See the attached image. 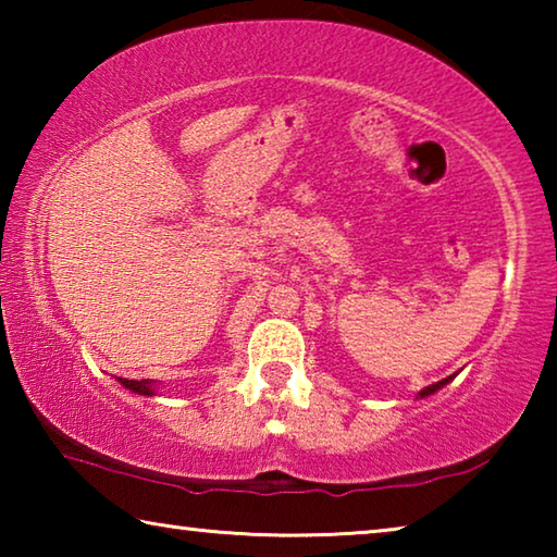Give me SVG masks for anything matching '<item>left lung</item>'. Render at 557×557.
I'll return each mask as SVG.
<instances>
[{"label": "left lung", "mask_w": 557, "mask_h": 557, "mask_svg": "<svg viewBox=\"0 0 557 557\" xmlns=\"http://www.w3.org/2000/svg\"><path fill=\"white\" fill-rule=\"evenodd\" d=\"M455 375L457 373H451V375H447V379H442V381H437V383H432V385H428V388H422L420 393H418V398H428V395H432V393H437L440 388H445L447 383H451L455 381Z\"/></svg>", "instance_id": "left-lung-1"}]
</instances>
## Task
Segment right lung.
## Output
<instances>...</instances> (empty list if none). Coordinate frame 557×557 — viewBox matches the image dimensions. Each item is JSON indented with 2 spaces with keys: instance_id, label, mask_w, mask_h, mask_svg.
<instances>
[{
  "instance_id": "right-lung-1",
  "label": "right lung",
  "mask_w": 557,
  "mask_h": 557,
  "mask_svg": "<svg viewBox=\"0 0 557 557\" xmlns=\"http://www.w3.org/2000/svg\"><path fill=\"white\" fill-rule=\"evenodd\" d=\"M120 385H122V388L132 391V393H137V395H147V398H152V395H157V391H159V381H152V379H145V381L120 379Z\"/></svg>"
}]
</instances>
